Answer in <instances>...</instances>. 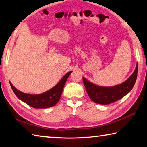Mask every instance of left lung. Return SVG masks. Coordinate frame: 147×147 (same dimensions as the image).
I'll use <instances>...</instances> for the list:
<instances>
[{
	"instance_id": "1",
	"label": "left lung",
	"mask_w": 147,
	"mask_h": 147,
	"mask_svg": "<svg viewBox=\"0 0 147 147\" xmlns=\"http://www.w3.org/2000/svg\"><path fill=\"white\" fill-rule=\"evenodd\" d=\"M138 74V63L134 73L126 81L113 87L98 86L83 77V82L89 98L94 103L107 105L127 94L134 87Z\"/></svg>"
}]
</instances>
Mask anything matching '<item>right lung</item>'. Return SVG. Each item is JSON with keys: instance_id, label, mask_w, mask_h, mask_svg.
<instances>
[{"instance_id": "1", "label": "right lung", "mask_w": 147, "mask_h": 147, "mask_svg": "<svg viewBox=\"0 0 147 147\" xmlns=\"http://www.w3.org/2000/svg\"><path fill=\"white\" fill-rule=\"evenodd\" d=\"M73 71L65 74L52 89L40 94H29L17 90L11 82L10 85L15 94L21 101L35 109H46L55 105L59 101L65 82Z\"/></svg>"}]
</instances>
